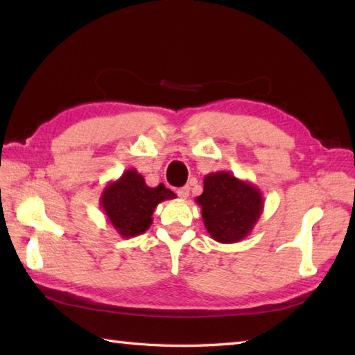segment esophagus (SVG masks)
<instances>
[{"label":"esophagus","instance_id":"esophagus-1","mask_svg":"<svg viewBox=\"0 0 355 355\" xmlns=\"http://www.w3.org/2000/svg\"><path fill=\"white\" fill-rule=\"evenodd\" d=\"M189 192H191V187L189 186H184V187H180V189L177 191V195H178L180 198L187 200V198H189Z\"/></svg>","mask_w":355,"mask_h":355}]
</instances>
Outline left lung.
<instances>
[{
  "mask_svg": "<svg viewBox=\"0 0 355 355\" xmlns=\"http://www.w3.org/2000/svg\"><path fill=\"white\" fill-rule=\"evenodd\" d=\"M197 202L209 235L221 244L239 243L250 235L263 209L258 187L225 171L205 177V189Z\"/></svg>",
  "mask_w": 355,
  "mask_h": 355,
  "instance_id": "8db88e82",
  "label": "left lung"
}]
</instances>
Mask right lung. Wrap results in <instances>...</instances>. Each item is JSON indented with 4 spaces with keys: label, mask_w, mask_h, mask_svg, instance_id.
<instances>
[{
    "label": "right lung",
    "mask_w": 355,
    "mask_h": 355,
    "mask_svg": "<svg viewBox=\"0 0 355 355\" xmlns=\"http://www.w3.org/2000/svg\"><path fill=\"white\" fill-rule=\"evenodd\" d=\"M175 193L164 184L149 187L141 173L134 168L111 182L101 195V207L107 220L122 238L145 233L153 224V214L162 201L173 200Z\"/></svg>",
    "instance_id": "add662e5"
}]
</instances>
